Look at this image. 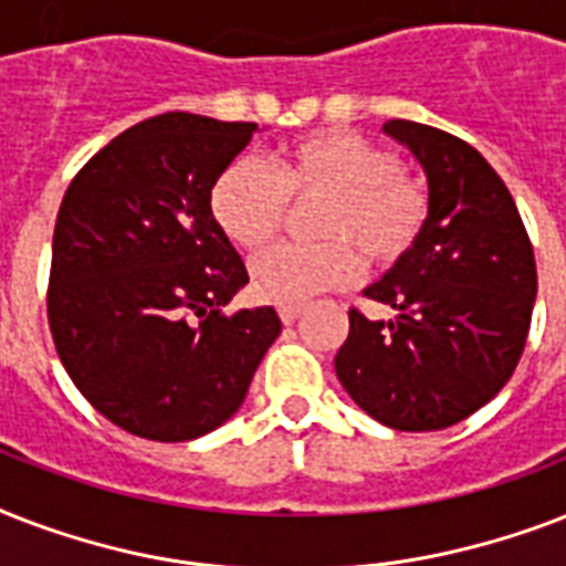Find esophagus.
<instances>
[{"label":"esophagus","mask_w":566,"mask_h":566,"mask_svg":"<svg viewBox=\"0 0 566 566\" xmlns=\"http://www.w3.org/2000/svg\"><path fill=\"white\" fill-rule=\"evenodd\" d=\"M302 314L300 305H279V317H282L284 326H291V323H296V317Z\"/></svg>","instance_id":"34e87169"}]
</instances>
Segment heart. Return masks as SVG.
I'll use <instances>...</instances> for the list:
<instances>
[{
	"instance_id": "heart-1",
	"label": "heart",
	"mask_w": 566,
	"mask_h": 566,
	"mask_svg": "<svg viewBox=\"0 0 566 566\" xmlns=\"http://www.w3.org/2000/svg\"><path fill=\"white\" fill-rule=\"evenodd\" d=\"M311 202L305 243H279L252 258L249 279L258 300L300 305L344 287L361 261L390 270L420 240L429 220V193L396 155L346 128H323L284 146L275 164L238 158L208 193L213 222L243 249L264 247L282 229L287 205Z\"/></svg>"
}]
</instances>
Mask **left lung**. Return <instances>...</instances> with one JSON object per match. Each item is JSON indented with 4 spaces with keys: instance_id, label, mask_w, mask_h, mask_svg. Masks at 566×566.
<instances>
[{
    "instance_id": "left-lung-1",
    "label": "left lung",
    "mask_w": 566,
    "mask_h": 566,
    "mask_svg": "<svg viewBox=\"0 0 566 566\" xmlns=\"http://www.w3.org/2000/svg\"><path fill=\"white\" fill-rule=\"evenodd\" d=\"M429 181L417 247L364 296L396 311H349L335 370L361 411L396 431L455 426L500 394L526 346L535 252L505 181L461 137L387 119Z\"/></svg>"
}]
</instances>
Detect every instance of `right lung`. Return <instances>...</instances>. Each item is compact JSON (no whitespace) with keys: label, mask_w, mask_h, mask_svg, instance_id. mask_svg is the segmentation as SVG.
I'll use <instances>...</instances> for the list:
<instances>
[{"label":"right lung","mask_w":566,"mask_h":566,"mask_svg":"<svg viewBox=\"0 0 566 566\" xmlns=\"http://www.w3.org/2000/svg\"><path fill=\"white\" fill-rule=\"evenodd\" d=\"M255 132L170 111L114 137L66 188L49 328L73 385L128 434L179 443L222 426L282 332L270 305L222 314L249 275L208 208Z\"/></svg>","instance_id":"add662e5"}]
</instances>
